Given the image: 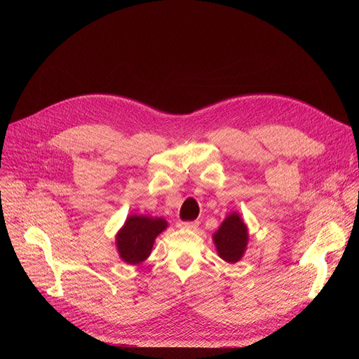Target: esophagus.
I'll list each match as a JSON object with an SVG mask.
<instances>
[{"instance_id":"34e87169","label":"esophagus","mask_w":359,"mask_h":359,"mask_svg":"<svg viewBox=\"0 0 359 359\" xmlns=\"http://www.w3.org/2000/svg\"><path fill=\"white\" fill-rule=\"evenodd\" d=\"M179 229H190V230H196L198 227V222H179L177 223Z\"/></svg>"}]
</instances>
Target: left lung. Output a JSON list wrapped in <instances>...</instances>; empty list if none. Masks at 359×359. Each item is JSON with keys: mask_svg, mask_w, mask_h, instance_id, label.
<instances>
[{"mask_svg": "<svg viewBox=\"0 0 359 359\" xmlns=\"http://www.w3.org/2000/svg\"><path fill=\"white\" fill-rule=\"evenodd\" d=\"M220 257L227 263H237L244 254L248 234L247 227L237 213L226 217L219 231L213 236Z\"/></svg>", "mask_w": 359, "mask_h": 359, "instance_id": "left-lung-1", "label": "left lung"}]
</instances>
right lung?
I'll return each mask as SVG.
<instances>
[{"instance_id": "right-lung-1", "label": "right lung", "mask_w": 359, "mask_h": 359, "mask_svg": "<svg viewBox=\"0 0 359 359\" xmlns=\"http://www.w3.org/2000/svg\"><path fill=\"white\" fill-rule=\"evenodd\" d=\"M166 226L168 223L163 219L136 215L128 217L116 238L121 259L128 264H140L144 262L149 257L156 236L162 233Z\"/></svg>"}]
</instances>
